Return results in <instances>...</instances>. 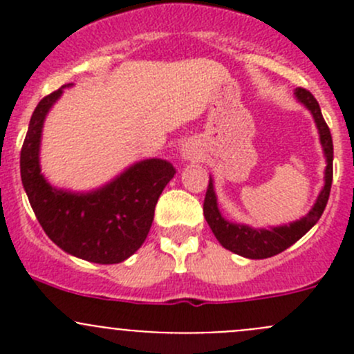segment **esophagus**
<instances>
[{"label": "esophagus", "instance_id": "34e87169", "mask_svg": "<svg viewBox=\"0 0 354 354\" xmlns=\"http://www.w3.org/2000/svg\"><path fill=\"white\" fill-rule=\"evenodd\" d=\"M194 152H190V151H187V152H185V157H187V159H194Z\"/></svg>", "mask_w": 354, "mask_h": 354}]
</instances>
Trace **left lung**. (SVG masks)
I'll return each mask as SVG.
<instances>
[{"instance_id": "8db88e82", "label": "left lung", "mask_w": 354, "mask_h": 354, "mask_svg": "<svg viewBox=\"0 0 354 354\" xmlns=\"http://www.w3.org/2000/svg\"><path fill=\"white\" fill-rule=\"evenodd\" d=\"M295 94L299 102H303L306 108L312 111L317 128H319L320 144H322L324 154L327 157L326 185H324L313 209L303 219L291 223L289 226L274 227L270 231L252 230V227L243 226V224H233L224 219L221 216L219 209H217V198L216 194H214L212 181H209V187H207L205 200H203V216H205L207 224H209L212 233L216 234L217 241L224 248L233 253H238L241 257H246V259H269V257L277 255V253L284 252L289 246L295 245L303 234H306L315 226L317 221L320 219V216L326 210L327 200H329L332 187V159H334V145H332L330 130L327 127L326 120H324L317 99L306 88L301 87L296 88Z\"/></svg>"}]
</instances>
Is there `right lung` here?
<instances>
[{
    "instance_id": "obj_1",
    "label": "right lung",
    "mask_w": 354,
    "mask_h": 354,
    "mask_svg": "<svg viewBox=\"0 0 354 354\" xmlns=\"http://www.w3.org/2000/svg\"><path fill=\"white\" fill-rule=\"evenodd\" d=\"M62 92L46 95L32 113L20 152L24 188L39 224L59 248L88 262L120 263L145 241L159 195L176 169L167 160L147 159L91 194L53 188L39 167V142L46 114Z\"/></svg>"
}]
</instances>
